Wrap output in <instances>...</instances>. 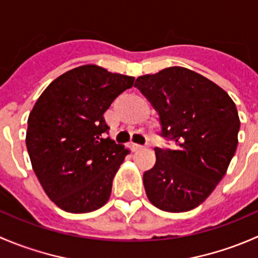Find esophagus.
I'll use <instances>...</instances> for the list:
<instances>
[{
	"instance_id": "1",
	"label": "esophagus",
	"mask_w": 258,
	"mask_h": 258,
	"mask_svg": "<svg viewBox=\"0 0 258 258\" xmlns=\"http://www.w3.org/2000/svg\"><path fill=\"white\" fill-rule=\"evenodd\" d=\"M131 148H132V151H140V150H142V148H144V146L139 145V144H132Z\"/></svg>"
}]
</instances>
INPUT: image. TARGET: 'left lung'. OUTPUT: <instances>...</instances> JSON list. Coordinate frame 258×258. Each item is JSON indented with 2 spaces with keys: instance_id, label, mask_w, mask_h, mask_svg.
<instances>
[{
  "instance_id": "obj_1",
  "label": "left lung",
  "mask_w": 258,
  "mask_h": 258,
  "mask_svg": "<svg viewBox=\"0 0 258 258\" xmlns=\"http://www.w3.org/2000/svg\"><path fill=\"white\" fill-rule=\"evenodd\" d=\"M141 91L160 116L161 136L175 150L155 148L156 163L144 173L153 206L166 212L196 209L222 179L237 148L240 118L220 86L184 67L140 76Z\"/></svg>"
}]
</instances>
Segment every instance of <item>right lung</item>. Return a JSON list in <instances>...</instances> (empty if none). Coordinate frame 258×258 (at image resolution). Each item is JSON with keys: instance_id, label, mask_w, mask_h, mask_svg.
Returning <instances> with one entry per match:
<instances>
[{"instance_id": "add662e5", "label": "right lung", "mask_w": 258, "mask_h": 258, "mask_svg": "<svg viewBox=\"0 0 258 258\" xmlns=\"http://www.w3.org/2000/svg\"><path fill=\"white\" fill-rule=\"evenodd\" d=\"M134 81L85 64L52 81L33 106L26 146L41 186L61 210L92 212L110 199L128 150L105 137L103 113Z\"/></svg>"}]
</instances>
